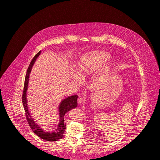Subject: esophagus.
Listing matches in <instances>:
<instances>
[{"label": "esophagus", "instance_id": "esophagus-1", "mask_svg": "<svg viewBox=\"0 0 160 160\" xmlns=\"http://www.w3.org/2000/svg\"><path fill=\"white\" fill-rule=\"evenodd\" d=\"M84 102V98L82 96H80L78 98V102L79 104H81L83 102Z\"/></svg>", "mask_w": 160, "mask_h": 160}]
</instances>
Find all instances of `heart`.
<instances>
[{
  "mask_svg": "<svg viewBox=\"0 0 160 160\" xmlns=\"http://www.w3.org/2000/svg\"><path fill=\"white\" fill-rule=\"evenodd\" d=\"M107 54L98 52L86 54L82 56L78 63V69L83 73L90 72L96 68L102 61V58H106Z\"/></svg>",
  "mask_w": 160,
  "mask_h": 160,
  "instance_id": "b5f03b06",
  "label": "heart"
}]
</instances>
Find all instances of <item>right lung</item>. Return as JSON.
I'll return each mask as SVG.
<instances>
[{"instance_id":"right-lung-1","label":"right lung","mask_w":160,"mask_h":160,"mask_svg":"<svg viewBox=\"0 0 160 160\" xmlns=\"http://www.w3.org/2000/svg\"><path fill=\"white\" fill-rule=\"evenodd\" d=\"M41 53V51L35 55L32 59L30 64H29V68L27 70V73L25 78L24 81V90L22 96V102L24 107V111L26 113V117L27 121L29 123V125L32 130L33 131L36 135L41 138L44 140L48 141H56L61 138H62L65 131L66 124L64 122V115L67 112H69L72 109L76 108L78 106V95H73L72 96L68 97L63 99L60 102L58 107V116H59V121L58 125L52 131H46L42 128L39 124L34 121V119L32 116L29 111L28 100H27V90L28 88L29 76L31 72L32 67L36 62V59L39 57Z\"/></svg>"}]
</instances>
